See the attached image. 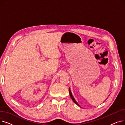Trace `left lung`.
Returning <instances> with one entry per match:
<instances>
[{
    "label": "left lung",
    "mask_w": 125,
    "mask_h": 125,
    "mask_svg": "<svg viewBox=\"0 0 125 125\" xmlns=\"http://www.w3.org/2000/svg\"><path fill=\"white\" fill-rule=\"evenodd\" d=\"M69 94H70V97L71 98V99H72V100H73V101L76 104V105H77L78 106H80V105H79V104H78V103H77V102L76 101V100H75V99L74 98V97H73V94H72V93H71V91H70V88H69Z\"/></svg>",
    "instance_id": "left-lung-1"
}]
</instances>
